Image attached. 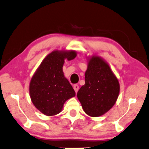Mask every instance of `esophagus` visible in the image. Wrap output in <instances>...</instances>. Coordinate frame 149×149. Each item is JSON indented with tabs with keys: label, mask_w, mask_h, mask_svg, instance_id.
<instances>
[{
	"label": "esophagus",
	"mask_w": 149,
	"mask_h": 149,
	"mask_svg": "<svg viewBox=\"0 0 149 149\" xmlns=\"http://www.w3.org/2000/svg\"><path fill=\"white\" fill-rule=\"evenodd\" d=\"M74 89L75 93H77V91H78V90H79V86L77 85V84H75V85L74 86Z\"/></svg>",
	"instance_id": "34e87169"
}]
</instances>
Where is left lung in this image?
<instances>
[{
	"label": "left lung",
	"instance_id": "8db88e82",
	"mask_svg": "<svg viewBox=\"0 0 149 149\" xmlns=\"http://www.w3.org/2000/svg\"><path fill=\"white\" fill-rule=\"evenodd\" d=\"M120 84L116 75L106 62L98 56L88 60L85 73V84L77 96L84 112L97 117L110 110L118 97Z\"/></svg>",
	"mask_w": 149,
	"mask_h": 149
}]
</instances>
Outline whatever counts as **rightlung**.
<instances>
[{
	"label": "right lung",
	"mask_w": 149,
	"mask_h": 149,
	"mask_svg": "<svg viewBox=\"0 0 149 149\" xmlns=\"http://www.w3.org/2000/svg\"><path fill=\"white\" fill-rule=\"evenodd\" d=\"M75 51H53L37 69L29 84V94L34 106L46 116H52L61 112L63 104L75 92L64 76L65 59L76 57Z\"/></svg>",
	"instance_id": "1"
}]
</instances>
